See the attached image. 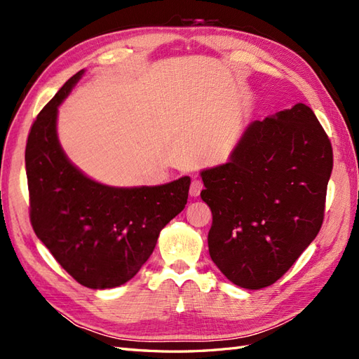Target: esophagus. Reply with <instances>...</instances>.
<instances>
[{
	"instance_id": "34e87169",
	"label": "esophagus",
	"mask_w": 359,
	"mask_h": 359,
	"mask_svg": "<svg viewBox=\"0 0 359 359\" xmlns=\"http://www.w3.org/2000/svg\"><path fill=\"white\" fill-rule=\"evenodd\" d=\"M202 189H203V184H202V181H199V180H193V181H191V184H190V196H191V198H196V196H199L201 191H202Z\"/></svg>"
}]
</instances>
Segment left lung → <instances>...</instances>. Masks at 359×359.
Returning <instances> with one entry per match:
<instances>
[{"mask_svg": "<svg viewBox=\"0 0 359 359\" xmlns=\"http://www.w3.org/2000/svg\"><path fill=\"white\" fill-rule=\"evenodd\" d=\"M332 147L304 103L248 124L224 165L203 169L212 262L233 285L271 286L320 231Z\"/></svg>", "mask_w": 359, "mask_h": 359, "instance_id": "left-lung-1", "label": "left lung"}]
</instances>
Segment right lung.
I'll return each mask as SVG.
<instances>
[{"mask_svg": "<svg viewBox=\"0 0 359 359\" xmlns=\"http://www.w3.org/2000/svg\"><path fill=\"white\" fill-rule=\"evenodd\" d=\"M82 74L62 85L29 130V219L39 240L78 283L111 289L133 278L153 255L160 231L187 203L190 178L153 187H111L76 168L60 145L57 116Z\"/></svg>", "mask_w": 359, "mask_h": 359, "instance_id": "right-lung-1", "label": "right lung"}]
</instances>
